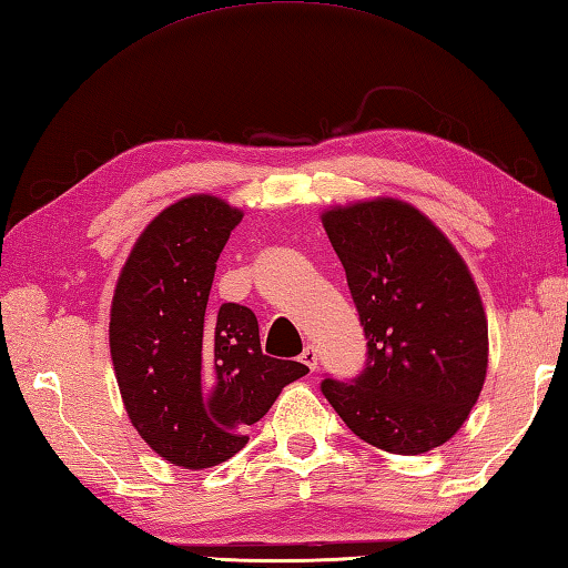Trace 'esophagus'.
I'll return each mask as SVG.
<instances>
[{
    "label": "esophagus",
    "instance_id": "1",
    "mask_svg": "<svg viewBox=\"0 0 568 568\" xmlns=\"http://www.w3.org/2000/svg\"><path fill=\"white\" fill-rule=\"evenodd\" d=\"M302 363L308 366V371H316L318 368V356H316V348L314 346H306L302 353Z\"/></svg>",
    "mask_w": 568,
    "mask_h": 568
}]
</instances>
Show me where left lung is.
Segmentation results:
<instances>
[{
	"mask_svg": "<svg viewBox=\"0 0 568 568\" xmlns=\"http://www.w3.org/2000/svg\"><path fill=\"white\" fill-rule=\"evenodd\" d=\"M368 338L351 383H321L353 433L378 450L423 455L465 425L487 378L479 288L437 224L395 197L321 215Z\"/></svg>",
	"mask_w": 568,
	"mask_h": 568,
	"instance_id": "left-lung-1",
	"label": "left lung"
}]
</instances>
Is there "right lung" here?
Listing matches in <instances>:
<instances>
[{
	"label": "right lung",
	"instance_id": "1",
	"mask_svg": "<svg viewBox=\"0 0 568 568\" xmlns=\"http://www.w3.org/2000/svg\"><path fill=\"white\" fill-rule=\"evenodd\" d=\"M244 212L215 195L165 207L118 274L109 344L118 390L138 435L170 465L227 463L304 363L264 356L252 308L207 298L217 260Z\"/></svg>",
	"mask_w": 568,
	"mask_h": 568
}]
</instances>
